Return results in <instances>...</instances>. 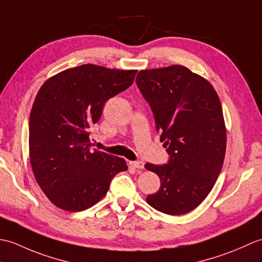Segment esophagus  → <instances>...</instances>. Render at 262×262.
<instances>
[{"instance_id": "34e87169", "label": "esophagus", "mask_w": 262, "mask_h": 262, "mask_svg": "<svg viewBox=\"0 0 262 262\" xmlns=\"http://www.w3.org/2000/svg\"><path fill=\"white\" fill-rule=\"evenodd\" d=\"M129 165L133 166V168L137 169V170H143L144 169V163L141 162V161H132V162H129Z\"/></svg>"}]
</instances>
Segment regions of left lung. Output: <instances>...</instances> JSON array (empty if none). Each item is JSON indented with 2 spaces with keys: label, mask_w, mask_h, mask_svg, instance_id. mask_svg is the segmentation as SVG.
<instances>
[{
  "label": "left lung",
  "mask_w": 262,
  "mask_h": 262,
  "mask_svg": "<svg viewBox=\"0 0 262 262\" xmlns=\"http://www.w3.org/2000/svg\"><path fill=\"white\" fill-rule=\"evenodd\" d=\"M136 84L151 107L166 164L146 163L161 180L146 202L168 215L187 214L208 196L223 166L226 128L215 89L181 65L143 70Z\"/></svg>",
  "instance_id": "left-lung-1"
}]
</instances>
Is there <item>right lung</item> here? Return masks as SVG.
Masks as SVG:
<instances>
[{
	"mask_svg": "<svg viewBox=\"0 0 262 262\" xmlns=\"http://www.w3.org/2000/svg\"><path fill=\"white\" fill-rule=\"evenodd\" d=\"M136 70L84 64L43 83L29 118L30 164L39 187L56 207L90 208L104 197L126 161L92 148L90 129L104 102L134 82Z\"/></svg>",
	"mask_w": 262,
	"mask_h": 262,
	"instance_id": "add662e5",
	"label": "right lung"
}]
</instances>
